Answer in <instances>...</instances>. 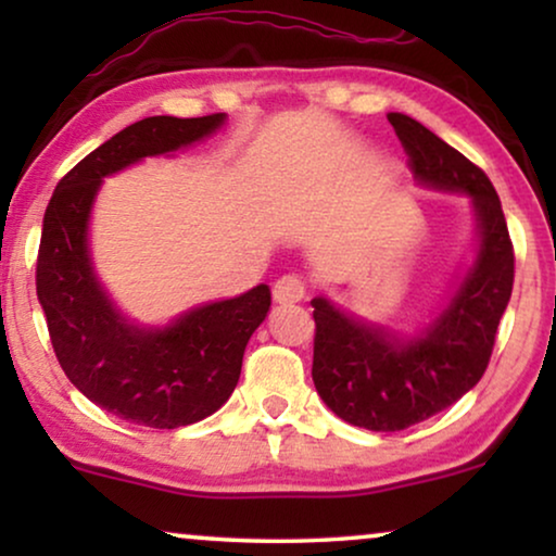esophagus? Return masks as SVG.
Returning <instances> with one entry per match:
<instances>
[{"label": "esophagus", "instance_id": "obj_1", "mask_svg": "<svg viewBox=\"0 0 556 556\" xmlns=\"http://www.w3.org/2000/svg\"><path fill=\"white\" fill-rule=\"evenodd\" d=\"M306 299V283L299 276H283L273 286V301L276 303H299Z\"/></svg>", "mask_w": 556, "mask_h": 556}]
</instances>
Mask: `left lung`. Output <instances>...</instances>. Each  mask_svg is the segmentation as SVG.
<instances>
[{"mask_svg": "<svg viewBox=\"0 0 556 556\" xmlns=\"http://www.w3.org/2000/svg\"><path fill=\"white\" fill-rule=\"evenodd\" d=\"M387 118L417 185L470 197L476 253L438 316L415 337L364 321L324 295L311 301L316 392L341 420L375 432L405 430L473 390L514 288V248L491 179L420 121L405 113Z\"/></svg>", "mask_w": 556, "mask_h": 556, "instance_id": "left-lung-1", "label": "left lung"}]
</instances>
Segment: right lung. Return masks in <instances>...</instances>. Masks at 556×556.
<instances>
[{
	"label": "right lung",
	"mask_w": 556,
	"mask_h": 556,
	"mask_svg": "<svg viewBox=\"0 0 556 556\" xmlns=\"http://www.w3.org/2000/svg\"><path fill=\"white\" fill-rule=\"evenodd\" d=\"M225 113L151 116L126 126L60 179L45 210L37 299L67 379L121 420L174 430L200 422L230 400L242 354L270 311L261 283L235 299L202 303L166 326H143L118 311L96 276L90 215L103 179L147 156L210 139Z\"/></svg>",
	"instance_id": "add662e5"
}]
</instances>
